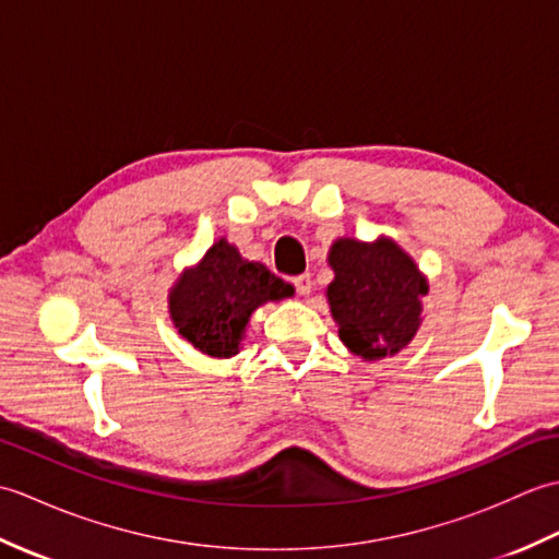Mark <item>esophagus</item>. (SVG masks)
I'll use <instances>...</instances> for the list:
<instances>
[{"label":"esophagus","instance_id":"obj_1","mask_svg":"<svg viewBox=\"0 0 559 559\" xmlns=\"http://www.w3.org/2000/svg\"><path fill=\"white\" fill-rule=\"evenodd\" d=\"M293 283H295V288H298L300 295H310V293H312V278H310V273H300V276L293 278Z\"/></svg>","mask_w":559,"mask_h":559}]
</instances>
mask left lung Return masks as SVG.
<instances>
[{"label":"left lung","instance_id":"1","mask_svg":"<svg viewBox=\"0 0 559 559\" xmlns=\"http://www.w3.org/2000/svg\"><path fill=\"white\" fill-rule=\"evenodd\" d=\"M334 281L326 288L338 338L365 362L394 358L418 334L427 276L396 240L338 237L329 247Z\"/></svg>","mask_w":559,"mask_h":559}]
</instances>
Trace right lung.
Here are the masks:
<instances>
[{
    "mask_svg": "<svg viewBox=\"0 0 559 559\" xmlns=\"http://www.w3.org/2000/svg\"><path fill=\"white\" fill-rule=\"evenodd\" d=\"M290 283L240 254L225 237L213 242L194 266H187L168 293L177 334L209 358H233L242 350L245 331L261 305L286 300Z\"/></svg>",
    "mask_w": 559,
    "mask_h": 559,
    "instance_id": "obj_1",
    "label": "right lung"
}]
</instances>
